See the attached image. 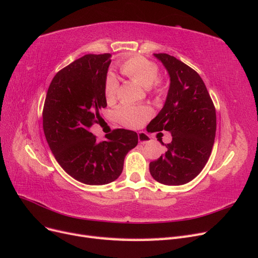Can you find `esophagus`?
<instances>
[{
	"label": "esophagus",
	"instance_id": "obj_1",
	"mask_svg": "<svg viewBox=\"0 0 258 258\" xmlns=\"http://www.w3.org/2000/svg\"><path fill=\"white\" fill-rule=\"evenodd\" d=\"M138 139H139L140 144H146L148 142H151V137L147 134H145V132H139Z\"/></svg>",
	"mask_w": 258,
	"mask_h": 258
}]
</instances>
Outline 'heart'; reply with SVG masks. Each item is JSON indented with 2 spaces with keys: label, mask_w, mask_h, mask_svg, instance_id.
Returning <instances> with one entry per match:
<instances>
[{
  "label": "heart",
  "mask_w": 258,
  "mask_h": 258,
  "mask_svg": "<svg viewBox=\"0 0 258 258\" xmlns=\"http://www.w3.org/2000/svg\"><path fill=\"white\" fill-rule=\"evenodd\" d=\"M120 72L130 80L139 83L148 89L152 95L161 97L167 92V85L158 77L159 69L156 62L143 56H134L119 64ZM118 82L113 75H107L104 83V97L107 103L116 99ZM153 112L148 106H134L123 104L117 108L115 117L117 121L128 128H139L150 118Z\"/></svg>",
  "instance_id": "b5f03b06"
}]
</instances>
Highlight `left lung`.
I'll use <instances>...</instances> for the list:
<instances>
[{"label": "left lung", "mask_w": 258, "mask_h": 258, "mask_svg": "<svg viewBox=\"0 0 258 258\" xmlns=\"http://www.w3.org/2000/svg\"><path fill=\"white\" fill-rule=\"evenodd\" d=\"M170 75L166 103L148 123V132L169 131L172 141L150 172L165 185H183L196 177L212 152L216 131V113L206 85L194 69L168 53H155Z\"/></svg>", "instance_id": "left-lung-1"}]
</instances>
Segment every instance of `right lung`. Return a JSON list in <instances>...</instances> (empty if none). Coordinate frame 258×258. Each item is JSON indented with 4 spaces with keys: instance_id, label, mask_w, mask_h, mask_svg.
Segmentation results:
<instances>
[{
    "instance_id": "add662e5",
    "label": "right lung",
    "mask_w": 258,
    "mask_h": 258,
    "mask_svg": "<svg viewBox=\"0 0 258 258\" xmlns=\"http://www.w3.org/2000/svg\"><path fill=\"white\" fill-rule=\"evenodd\" d=\"M111 53L85 54L54 75L43 108V129L54 158L79 182L103 185L118 177L137 132L114 129L97 141L89 129L106 106L104 83Z\"/></svg>"
}]
</instances>
